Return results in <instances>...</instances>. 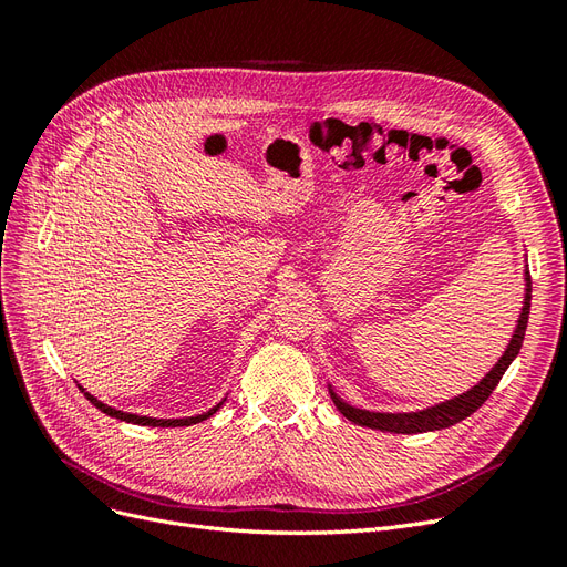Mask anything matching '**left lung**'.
Returning <instances> with one entry per match:
<instances>
[{
	"label": "left lung",
	"mask_w": 567,
	"mask_h": 567,
	"mask_svg": "<svg viewBox=\"0 0 567 567\" xmlns=\"http://www.w3.org/2000/svg\"><path fill=\"white\" fill-rule=\"evenodd\" d=\"M523 277H525V298H523V310H520V317H518V323H516V331H513L504 354L499 357V362H496L471 390L456 394V398H452V400H444L440 404L427 406V409L394 411V414H392V411H369V409H359V406L342 402L336 394V390L329 385V392H331V400H333L336 409L348 421H352L357 425L373 427V431H383V433H398V435L442 431V427H450V425H454L463 419H468L473 411H477L480 406L485 404V400L489 398L492 390L496 388V383L502 381V375L506 373V369L511 367V362L518 357V352L523 348L527 317H529V300H532V281H529L527 267H525Z\"/></svg>",
	"instance_id": "1"
}]
</instances>
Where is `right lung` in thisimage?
Masks as SVG:
<instances>
[{
	"label": "right lung",
	"instance_id": "add662e5",
	"mask_svg": "<svg viewBox=\"0 0 567 567\" xmlns=\"http://www.w3.org/2000/svg\"><path fill=\"white\" fill-rule=\"evenodd\" d=\"M82 392H84V398H87L99 411H104L106 416H111V419H120V421H125V423H136V425H151V427H182V425H194V423H200V421H205V419H210L215 411L225 404V400L221 402H217L213 409H208V411H203V414H196V416H184V419H153V416H140V414H130V411H120V409H115V406H109V404H104L101 400H96L94 394H90L87 390H84L82 385H78Z\"/></svg>",
	"mask_w": 567,
	"mask_h": 567
}]
</instances>
